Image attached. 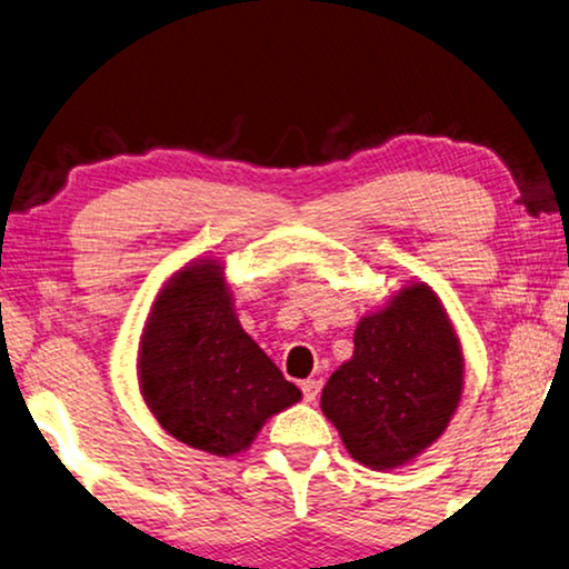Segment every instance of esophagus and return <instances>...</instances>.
I'll return each mask as SVG.
<instances>
[{
    "label": "esophagus",
    "instance_id": "obj_1",
    "mask_svg": "<svg viewBox=\"0 0 569 569\" xmlns=\"http://www.w3.org/2000/svg\"><path fill=\"white\" fill-rule=\"evenodd\" d=\"M302 395H305V401H315V399H318V395H320V381H315V379L302 381Z\"/></svg>",
    "mask_w": 569,
    "mask_h": 569
}]
</instances>
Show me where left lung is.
<instances>
[{"instance_id": "left-lung-1", "label": "left lung", "mask_w": 569, "mask_h": 569, "mask_svg": "<svg viewBox=\"0 0 569 569\" xmlns=\"http://www.w3.org/2000/svg\"><path fill=\"white\" fill-rule=\"evenodd\" d=\"M462 381L466 358L440 295L409 282L358 320L353 356L330 373L320 409L353 460L395 470L448 430Z\"/></svg>"}]
</instances>
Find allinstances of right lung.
I'll list each match as a JSON object with an SVG mask.
<instances>
[{
    "label": "right lung",
    "instance_id": "right-lung-1",
    "mask_svg": "<svg viewBox=\"0 0 569 569\" xmlns=\"http://www.w3.org/2000/svg\"><path fill=\"white\" fill-rule=\"evenodd\" d=\"M147 409L174 440L233 458L269 417L302 399L241 328L226 264L196 257L164 279L137 348Z\"/></svg>",
    "mask_w": 569,
    "mask_h": 569
}]
</instances>
